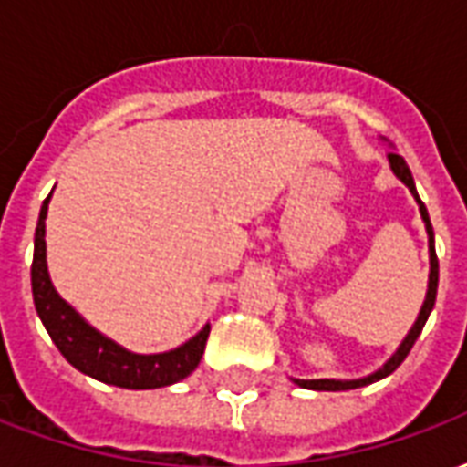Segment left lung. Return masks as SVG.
<instances>
[{"label": "left lung", "instance_id": "obj_1", "mask_svg": "<svg viewBox=\"0 0 467 467\" xmlns=\"http://www.w3.org/2000/svg\"><path fill=\"white\" fill-rule=\"evenodd\" d=\"M388 162H390L392 174L400 180L410 194L415 197V202H418V210H420L422 223H425V233H428V254H431V273H428V293H425V300H422V307L418 317H415V323L408 330V335L402 337V343L398 345V350L392 352L390 358L385 360L382 368H378L370 375H365V378H352V380H340V378H320V380H300V378H290L295 385H300V388H307V390H355V388H365V385H370V382H378L382 378H388L392 370H398V365H400L405 358H408V352L415 345V340L420 337L422 327L428 323V317H431L432 307H435V295H438V254H435V233H432V224H431V214L425 210V204L418 197V190H415V180H412V172L408 162L402 160L398 152H388Z\"/></svg>", "mask_w": 467, "mask_h": 467}]
</instances>
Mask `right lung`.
<instances>
[{
  "label": "right lung",
  "mask_w": 467,
  "mask_h": 467,
  "mask_svg": "<svg viewBox=\"0 0 467 467\" xmlns=\"http://www.w3.org/2000/svg\"><path fill=\"white\" fill-rule=\"evenodd\" d=\"M52 192L42 202L35 233V260H32V295L39 320L47 327L52 343L59 348L69 365L107 385L127 388V390H154L164 385L184 380L200 365L210 335V323L187 343L167 352H132L102 335L87 323L72 305L57 293L49 270H47V210Z\"/></svg>",
  "instance_id": "obj_1"
}]
</instances>
